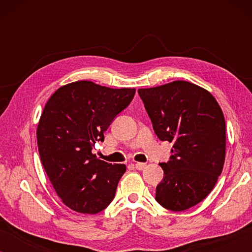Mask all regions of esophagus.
<instances>
[{"label":"esophagus","mask_w":252,"mask_h":252,"mask_svg":"<svg viewBox=\"0 0 252 252\" xmlns=\"http://www.w3.org/2000/svg\"><path fill=\"white\" fill-rule=\"evenodd\" d=\"M134 166H135L136 170H139V171H142L143 168L146 167V163H135V165H134Z\"/></svg>","instance_id":"1"}]
</instances>
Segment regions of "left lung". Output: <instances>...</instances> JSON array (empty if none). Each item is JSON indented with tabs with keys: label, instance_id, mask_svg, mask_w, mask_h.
<instances>
[{
	"label": "left lung",
	"instance_id": "8db88e82",
	"mask_svg": "<svg viewBox=\"0 0 252 252\" xmlns=\"http://www.w3.org/2000/svg\"><path fill=\"white\" fill-rule=\"evenodd\" d=\"M155 133L173 143L156 201L171 211H184L208 196L221 174L226 155V124L218 102L206 89L173 81L139 89Z\"/></svg>",
	"mask_w": 252,
	"mask_h": 252
}]
</instances>
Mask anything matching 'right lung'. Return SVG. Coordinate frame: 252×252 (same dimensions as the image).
<instances>
[{
  "label": "right lung",
  "mask_w": 252,
  "mask_h": 252,
  "mask_svg": "<svg viewBox=\"0 0 252 252\" xmlns=\"http://www.w3.org/2000/svg\"><path fill=\"white\" fill-rule=\"evenodd\" d=\"M134 95V88L82 80L62 86L44 106L36 129L41 163L62 202L73 211L95 215L115 197L126 166L98 159L92 150Z\"/></svg>",
  "instance_id": "obj_1"
}]
</instances>
